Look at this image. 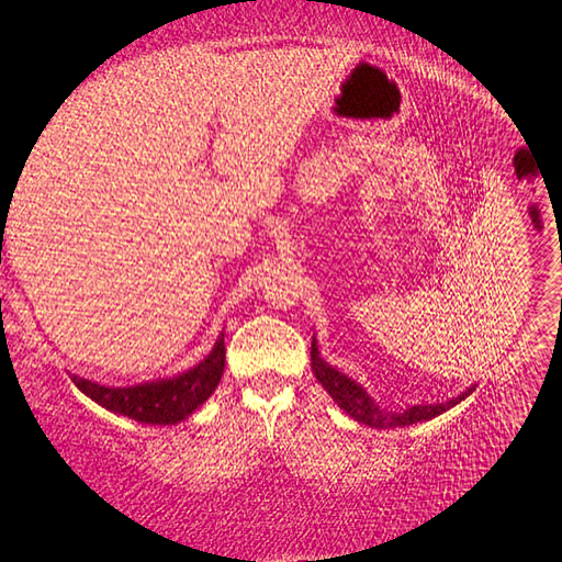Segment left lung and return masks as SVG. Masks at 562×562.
I'll return each mask as SVG.
<instances>
[{
    "label": "left lung",
    "instance_id": "1",
    "mask_svg": "<svg viewBox=\"0 0 562 562\" xmlns=\"http://www.w3.org/2000/svg\"><path fill=\"white\" fill-rule=\"evenodd\" d=\"M312 370L316 380L321 382V386L328 391L330 398L342 407V411L353 417L356 422L368 424L372 429H396V427H411V424L417 422H427L434 419L438 415H443L450 407H454L457 403H462L469 394H473L475 386H469L467 391H462L457 398H450L446 403H434V405H411L407 411L401 413H389L384 407H380L368 391L353 382L351 378H347L345 372H339L337 368H333L330 363H326L321 359L318 351V342L316 337L312 339Z\"/></svg>",
    "mask_w": 562,
    "mask_h": 562
}]
</instances>
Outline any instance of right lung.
<instances>
[{"label":"right lung","instance_id":"obj_1","mask_svg":"<svg viewBox=\"0 0 562 562\" xmlns=\"http://www.w3.org/2000/svg\"><path fill=\"white\" fill-rule=\"evenodd\" d=\"M225 370V335L220 333L206 359L180 375L140 382L133 386H105L72 375L81 394L114 415H124L140 424H178L211 398Z\"/></svg>","mask_w":562,"mask_h":562}]
</instances>
